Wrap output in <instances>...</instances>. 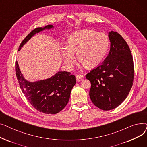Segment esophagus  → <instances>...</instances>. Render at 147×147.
Segmentation results:
<instances>
[{
	"label": "esophagus",
	"mask_w": 147,
	"mask_h": 147,
	"mask_svg": "<svg viewBox=\"0 0 147 147\" xmlns=\"http://www.w3.org/2000/svg\"><path fill=\"white\" fill-rule=\"evenodd\" d=\"M76 78L77 82H80L84 78V76L81 74H78L76 76Z\"/></svg>",
	"instance_id": "esophagus-1"
}]
</instances>
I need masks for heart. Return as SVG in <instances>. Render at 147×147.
<instances>
[{"label":"heart","instance_id":"b5f03b06","mask_svg":"<svg viewBox=\"0 0 147 147\" xmlns=\"http://www.w3.org/2000/svg\"><path fill=\"white\" fill-rule=\"evenodd\" d=\"M109 37L104 33L90 30H83L69 36L67 46H61L64 63L71 68L75 63L74 54L86 68L97 66L104 58L109 47Z\"/></svg>","mask_w":147,"mask_h":147}]
</instances>
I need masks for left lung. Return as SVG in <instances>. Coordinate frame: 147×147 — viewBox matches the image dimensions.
<instances>
[{
  "label": "left lung",
  "instance_id": "1",
  "mask_svg": "<svg viewBox=\"0 0 147 147\" xmlns=\"http://www.w3.org/2000/svg\"><path fill=\"white\" fill-rule=\"evenodd\" d=\"M111 42L109 55L103 63L86 75L91 87L93 104L102 110L115 109L127 98L134 79L133 57L129 46L116 32L109 34Z\"/></svg>",
  "mask_w": 147,
  "mask_h": 147
}]
</instances>
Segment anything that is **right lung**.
Returning <instances> with one entry per match:
<instances>
[{"instance_id": "obj_1", "label": "right lung", "mask_w": 147, "mask_h": 147, "mask_svg": "<svg viewBox=\"0 0 147 147\" xmlns=\"http://www.w3.org/2000/svg\"><path fill=\"white\" fill-rule=\"evenodd\" d=\"M52 27L48 25L44 28H34L22 40L18 51L36 33ZM15 73L20 88L29 102L37 111L45 114H55L64 109L76 82L74 75L65 71L58 72L46 80L34 83L28 82L22 76L17 61H15Z\"/></svg>"}]
</instances>
